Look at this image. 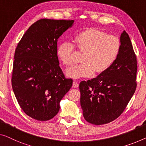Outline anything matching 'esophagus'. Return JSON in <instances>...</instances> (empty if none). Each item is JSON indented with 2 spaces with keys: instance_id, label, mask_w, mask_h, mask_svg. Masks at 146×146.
Returning <instances> with one entry per match:
<instances>
[{
  "instance_id": "obj_1",
  "label": "esophagus",
  "mask_w": 146,
  "mask_h": 146,
  "mask_svg": "<svg viewBox=\"0 0 146 146\" xmlns=\"http://www.w3.org/2000/svg\"><path fill=\"white\" fill-rule=\"evenodd\" d=\"M78 86H79V84H78L77 82L73 81V88H77Z\"/></svg>"
}]
</instances>
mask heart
Listing matches in <instances>:
<instances>
[{"instance_id": "b5f03b06", "label": "heart", "mask_w": 146, "mask_h": 146, "mask_svg": "<svg viewBox=\"0 0 146 146\" xmlns=\"http://www.w3.org/2000/svg\"><path fill=\"white\" fill-rule=\"evenodd\" d=\"M74 46L82 52V62L67 69V75L72 78L88 77L95 72L103 73L112 66L120 52L121 40L117 36L94 28L84 30L75 36L74 45L69 41H65L58 46V58L67 66L73 62Z\"/></svg>"}]
</instances>
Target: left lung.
I'll list each match as a JSON object with an SVG mask.
<instances>
[{
    "mask_svg": "<svg viewBox=\"0 0 146 146\" xmlns=\"http://www.w3.org/2000/svg\"><path fill=\"white\" fill-rule=\"evenodd\" d=\"M120 40V52L112 66L96 78L79 84L83 117L93 125H104L118 118L135 92L136 56L125 31Z\"/></svg>",
    "mask_w": 146,
    "mask_h": 146,
    "instance_id": "8db88e82",
    "label": "left lung"
}]
</instances>
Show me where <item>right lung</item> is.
Here are the masks:
<instances>
[{
  "label": "right lung",
  "mask_w": 146,
  "mask_h": 146,
  "mask_svg": "<svg viewBox=\"0 0 146 146\" xmlns=\"http://www.w3.org/2000/svg\"><path fill=\"white\" fill-rule=\"evenodd\" d=\"M74 20L41 19L31 25L14 54L12 86L19 106L28 116L48 121L60 110V102L73 80L59 66L58 39Z\"/></svg>",
  "instance_id": "1"
}]
</instances>
